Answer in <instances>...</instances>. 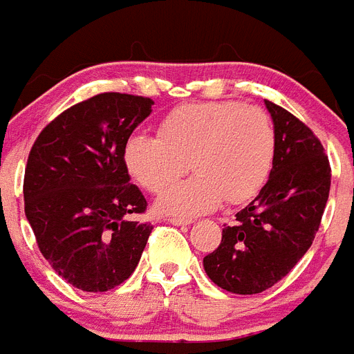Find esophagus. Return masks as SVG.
<instances>
[{"instance_id":"1","label":"esophagus","mask_w":354,"mask_h":354,"mask_svg":"<svg viewBox=\"0 0 354 354\" xmlns=\"http://www.w3.org/2000/svg\"><path fill=\"white\" fill-rule=\"evenodd\" d=\"M169 222L172 225H189V223H192V220H187V218H169Z\"/></svg>"}]
</instances>
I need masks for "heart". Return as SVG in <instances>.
<instances>
[{
  "instance_id": "heart-1",
  "label": "heart",
  "mask_w": 354,
  "mask_h": 354,
  "mask_svg": "<svg viewBox=\"0 0 354 354\" xmlns=\"http://www.w3.org/2000/svg\"><path fill=\"white\" fill-rule=\"evenodd\" d=\"M277 132L258 107L238 102L187 103L158 123V138L132 134L123 147L125 169L145 191L162 194L189 167L196 176L165 192L158 211L191 216L225 202L257 196L272 171Z\"/></svg>"
}]
</instances>
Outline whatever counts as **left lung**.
<instances>
[{
    "instance_id": "left-lung-1",
    "label": "left lung",
    "mask_w": 354,
    "mask_h": 354,
    "mask_svg": "<svg viewBox=\"0 0 354 354\" xmlns=\"http://www.w3.org/2000/svg\"><path fill=\"white\" fill-rule=\"evenodd\" d=\"M277 132V154L269 180L236 222L225 225L222 243L203 258L218 287L257 295L286 277L311 247L322 222L331 167L324 147L306 123L267 102Z\"/></svg>"
}]
</instances>
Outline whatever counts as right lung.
<instances>
[{"mask_svg": "<svg viewBox=\"0 0 354 354\" xmlns=\"http://www.w3.org/2000/svg\"><path fill=\"white\" fill-rule=\"evenodd\" d=\"M152 105L151 97L97 94L54 118L30 149L25 216L45 260L76 289H114L147 245L151 223L129 220L147 200L131 183L123 147Z\"/></svg>", "mask_w": 354, "mask_h": 354, "instance_id": "add662e5", "label": "right lung"}]
</instances>
